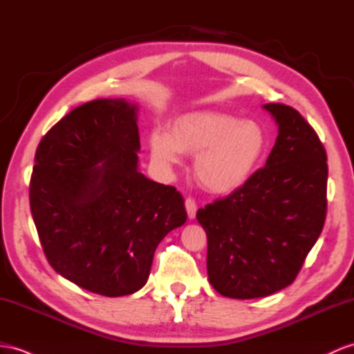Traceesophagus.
I'll return each instance as SVG.
<instances>
[{
	"label": "esophagus",
	"instance_id": "1",
	"mask_svg": "<svg viewBox=\"0 0 354 354\" xmlns=\"http://www.w3.org/2000/svg\"><path fill=\"white\" fill-rule=\"evenodd\" d=\"M185 205H186V212H187L189 219H194L195 214H196V203H195L194 198H186Z\"/></svg>",
	"mask_w": 354,
	"mask_h": 354
}]
</instances>
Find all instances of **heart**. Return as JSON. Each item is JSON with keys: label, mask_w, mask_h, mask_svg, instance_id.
Returning <instances> with one entry per match:
<instances>
[{"label": "heart", "mask_w": 354, "mask_h": 354, "mask_svg": "<svg viewBox=\"0 0 354 354\" xmlns=\"http://www.w3.org/2000/svg\"><path fill=\"white\" fill-rule=\"evenodd\" d=\"M269 140L254 120L216 111H194L172 120L169 132L154 129L150 151L160 165L172 167L178 153L196 156L194 174L204 189L225 195L242 187L264 159Z\"/></svg>", "instance_id": "1"}]
</instances>
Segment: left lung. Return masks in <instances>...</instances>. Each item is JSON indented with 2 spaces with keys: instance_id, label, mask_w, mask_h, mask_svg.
Wrapping results in <instances>:
<instances>
[{
  "instance_id": "left-lung-1",
  "label": "left lung",
  "mask_w": 354,
  "mask_h": 354,
  "mask_svg": "<svg viewBox=\"0 0 354 354\" xmlns=\"http://www.w3.org/2000/svg\"><path fill=\"white\" fill-rule=\"evenodd\" d=\"M264 109L278 124L266 167L196 212L207 234L209 281L231 299L288 287L326 221L327 156L320 138L295 108L267 103Z\"/></svg>"
}]
</instances>
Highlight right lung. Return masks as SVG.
Instances as JSON below:
<instances>
[{
	"instance_id": "add662e5",
	"label": "right lung",
	"mask_w": 354,
	"mask_h": 354,
	"mask_svg": "<svg viewBox=\"0 0 354 354\" xmlns=\"http://www.w3.org/2000/svg\"><path fill=\"white\" fill-rule=\"evenodd\" d=\"M136 105L97 99L41 138L30 207L49 264L77 287L106 297L145 286L153 255L187 219L174 186L138 171Z\"/></svg>"
}]
</instances>
